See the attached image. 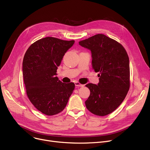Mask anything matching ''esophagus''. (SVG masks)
Here are the masks:
<instances>
[{
	"mask_svg": "<svg viewBox=\"0 0 150 150\" xmlns=\"http://www.w3.org/2000/svg\"><path fill=\"white\" fill-rule=\"evenodd\" d=\"M75 84L76 86H77V87H83V86H84L83 84H80V83H78V82H75Z\"/></svg>",
	"mask_w": 150,
	"mask_h": 150,
	"instance_id": "1",
	"label": "esophagus"
}]
</instances>
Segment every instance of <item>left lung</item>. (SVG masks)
<instances>
[{"mask_svg":"<svg viewBox=\"0 0 150 150\" xmlns=\"http://www.w3.org/2000/svg\"><path fill=\"white\" fill-rule=\"evenodd\" d=\"M91 52L92 66L99 72V83L86 86L91 93L85 101L92 114L104 116L119 107L129 89V61L124 47L103 34L94 35L79 42Z\"/></svg>","mask_w":150,"mask_h":150,"instance_id":"obj_1","label":"left lung"}]
</instances>
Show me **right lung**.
Wrapping results in <instances>:
<instances>
[{"mask_svg": "<svg viewBox=\"0 0 150 150\" xmlns=\"http://www.w3.org/2000/svg\"><path fill=\"white\" fill-rule=\"evenodd\" d=\"M74 42L46 37L31 44L23 57L22 74L27 96L47 115L62 111L75 89L74 83H62L56 76L63 57Z\"/></svg>", "mask_w": 150, "mask_h": 150, "instance_id": "right-lung-1", "label": "right lung"}]
</instances>
